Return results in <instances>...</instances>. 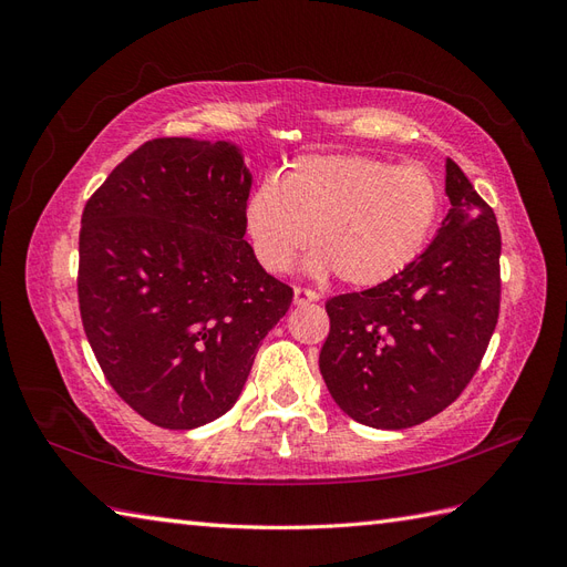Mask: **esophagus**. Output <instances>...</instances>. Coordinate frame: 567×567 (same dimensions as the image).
I'll list each match as a JSON object with an SVG mask.
<instances>
[{"instance_id": "34e87169", "label": "esophagus", "mask_w": 567, "mask_h": 567, "mask_svg": "<svg viewBox=\"0 0 567 567\" xmlns=\"http://www.w3.org/2000/svg\"><path fill=\"white\" fill-rule=\"evenodd\" d=\"M317 300H319V293H317V290L302 288V286H296V288H293V302H296L298 307H302V305H310V302H317Z\"/></svg>"}]
</instances>
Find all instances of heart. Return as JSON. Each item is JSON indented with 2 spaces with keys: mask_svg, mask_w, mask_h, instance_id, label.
<instances>
[{
  "mask_svg": "<svg viewBox=\"0 0 567 567\" xmlns=\"http://www.w3.org/2000/svg\"><path fill=\"white\" fill-rule=\"evenodd\" d=\"M440 188L421 165H398L362 153L300 156L281 182H262L246 200V231L267 271H284L298 250L312 277L357 288L402 274L431 241Z\"/></svg>",
  "mask_w": 567,
  "mask_h": 567,
  "instance_id": "obj_1",
  "label": "heart"
}]
</instances>
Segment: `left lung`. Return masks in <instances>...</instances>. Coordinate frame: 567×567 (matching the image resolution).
<instances>
[{
	"label": "left lung",
	"mask_w": 567,
	"mask_h": 567,
	"mask_svg": "<svg viewBox=\"0 0 567 567\" xmlns=\"http://www.w3.org/2000/svg\"><path fill=\"white\" fill-rule=\"evenodd\" d=\"M450 213L398 277L326 302L319 369L336 404L381 431L419 425L473 379L499 319L502 234L461 167L444 163Z\"/></svg>",
	"instance_id": "left-lung-1"
}]
</instances>
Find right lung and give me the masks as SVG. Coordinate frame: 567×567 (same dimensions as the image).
I'll return each instance as SVG.
<instances>
[{
    "label": "right lung",
    "mask_w": 567,
    "mask_h": 567,
    "mask_svg": "<svg viewBox=\"0 0 567 567\" xmlns=\"http://www.w3.org/2000/svg\"><path fill=\"white\" fill-rule=\"evenodd\" d=\"M250 186L236 144L165 136L84 205V333L120 398L169 431L227 414L293 300L244 238Z\"/></svg>",
    "instance_id": "obj_1"
}]
</instances>
